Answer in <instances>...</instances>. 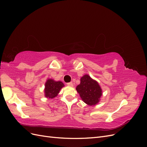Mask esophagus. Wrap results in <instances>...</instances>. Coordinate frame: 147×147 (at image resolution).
I'll return each mask as SVG.
<instances>
[{
  "instance_id": "1",
  "label": "esophagus",
  "mask_w": 147,
  "mask_h": 147,
  "mask_svg": "<svg viewBox=\"0 0 147 147\" xmlns=\"http://www.w3.org/2000/svg\"><path fill=\"white\" fill-rule=\"evenodd\" d=\"M67 84L68 86H73V83H72V82H69V83H67Z\"/></svg>"
}]
</instances>
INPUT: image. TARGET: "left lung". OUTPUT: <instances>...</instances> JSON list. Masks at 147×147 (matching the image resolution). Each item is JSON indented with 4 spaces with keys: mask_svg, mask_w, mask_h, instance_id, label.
I'll use <instances>...</instances> for the list:
<instances>
[{
    "mask_svg": "<svg viewBox=\"0 0 147 147\" xmlns=\"http://www.w3.org/2000/svg\"><path fill=\"white\" fill-rule=\"evenodd\" d=\"M76 90L83 102L89 105L98 103L102 94L98 83L88 75H84L81 78L80 84L77 86Z\"/></svg>",
    "mask_w": 147,
    "mask_h": 147,
    "instance_id": "8db88e82",
    "label": "left lung"
}]
</instances>
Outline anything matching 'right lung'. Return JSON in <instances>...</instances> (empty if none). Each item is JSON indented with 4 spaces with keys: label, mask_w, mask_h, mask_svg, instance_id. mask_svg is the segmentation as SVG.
<instances>
[{
    "label": "right lung",
    "mask_w": 147,
    "mask_h": 147,
    "mask_svg": "<svg viewBox=\"0 0 147 147\" xmlns=\"http://www.w3.org/2000/svg\"><path fill=\"white\" fill-rule=\"evenodd\" d=\"M64 86V84L63 82H56L52 79H48L45 83V95L46 97L50 99L54 98Z\"/></svg>",
    "instance_id": "right-lung-1"
}]
</instances>
